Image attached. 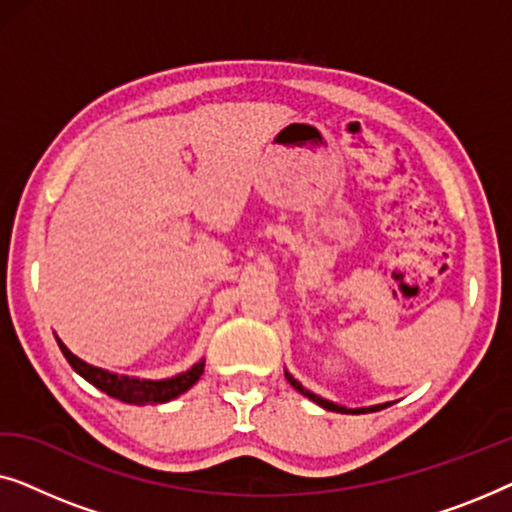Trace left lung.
I'll return each mask as SVG.
<instances>
[{
  "mask_svg": "<svg viewBox=\"0 0 512 512\" xmlns=\"http://www.w3.org/2000/svg\"><path fill=\"white\" fill-rule=\"evenodd\" d=\"M284 377H286V382H289L293 389L300 391V394L310 398L312 403L321 405V408H324V410H331V412H342V415H361V412H377V410H382V408H389V405H391V403H380V405H370V408H345V405H338V403H333V401H326V398L317 396V394H314V391L305 389L303 384H300V382L296 380V377H293V375L289 373V370H284Z\"/></svg>",
  "mask_w": 512,
  "mask_h": 512,
  "instance_id": "left-lung-1",
  "label": "left lung"
}]
</instances>
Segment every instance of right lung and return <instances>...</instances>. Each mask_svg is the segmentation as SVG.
Listing matches in <instances>:
<instances>
[{"mask_svg":"<svg viewBox=\"0 0 512 512\" xmlns=\"http://www.w3.org/2000/svg\"><path fill=\"white\" fill-rule=\"evenodd\" d=\"M55 340H58V345L62 349V354H65V359L69 361V366H72L83 380L104 391L107 396L118 398V401L130 403V405H153V403L172 401V398L186 394V391L200 380V375L205 373V359H200L198 363H193L191 368L184 370V373L165 377V380H144V377L118 375V373H111V370L97 368L93 363H86L76 354L69 352V347L60 338Z\"/></svg>","mask_w":512,"mask_h":512,"instance_id":"1","label":"right lung"}]
</instances>
